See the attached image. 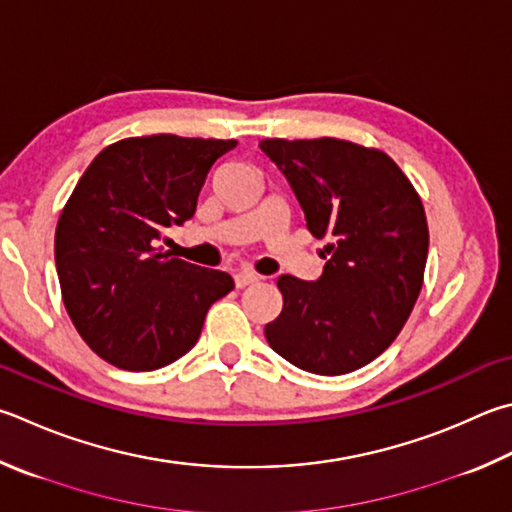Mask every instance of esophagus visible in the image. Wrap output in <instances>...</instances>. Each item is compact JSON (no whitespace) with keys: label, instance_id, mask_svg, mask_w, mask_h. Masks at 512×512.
Instances as JSON below:
<instances>
[{"label":"esophagus","instance_id":"esophagus-1","mask_svg":"<svg viewBox=\"0 0 512 512\" xmlns=\"http://www.w3.org/2000/svg\"><path fill=\"white\" fill-rule=\"evenodd\" d=\"M257 280H259V277H257L255 273L239 271V273L235 275V286H237V288H246V286H250V284H255Z\"/></svg>","mask_w":512,"mask_h":512}]
</instances>
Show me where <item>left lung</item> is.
I'll use <instances>...</instances> for the list:
<instances>
[{"mask_svg": "<svg viewBox=\"0 0 512 512\" xmlns=\"http://www.w3.org/2000/svg\"><path fill=\"white\" fill-rule=\"evenodd\" d=\"M313 237L329 239L320 280L282 275V313L264 336L291 365L340 376L401 333L421 293L430 232L421 197L385 152L340 138H264Z\"/></svg>", "mask_w": 512, "mask_h": 512, "instance_id": "1", "label": "left lung"}]
</instances>
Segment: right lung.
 I'll return each mask as SVG.
<instances>
[{"mask_svg":"<svg viewBox=\"0 0 512 512\" xmlns=\"http://www.w3.org/2000/svg\"><path fill=\"white\" fill-rule=\"evenodd\" d=\"M237 141L154 134L102 150L55 228L62 300L82 340L109 365L152 371L185 356L235 282L163 253L165 228L197 210L219 156Z\"/></svg>","mask_w":512,"mask_h":512,"instance_id":"add662e5","label":"right lung"}]
</instances>
